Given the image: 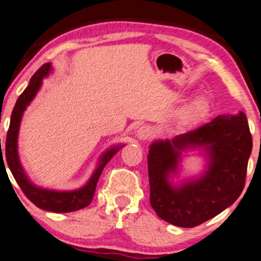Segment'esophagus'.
Returning a JSON list of instances; mask_svg holds the SVG:
<instances>
[{"label":"esophagus","instance_id":"obj_1","mask_svg":"<svg viewBox=\"0 0 261 261\" xmlns=\"http://www.w3.org/2000/svg\"><path fill=\"white\" fill-rule=\"evenodd\" d=\"M137 138L139 140H148L152 138V130L149 129V127L142 126L137 130Z\"/></svg>","mask_w":261,"mask_h":261}]
</instances>
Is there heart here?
Instances as JSON below:
<instances>
[{"label":"heart","instance_id":"1","mask_svg":"<svg viewBox=\"0 0 261 261\" xmlns=\"http://www.w3.org/2000/svg\"><path fill=\"white\" fill-rule=\"evenodd\" d=\"M206 108H207L206 100L202 99V97H200V99L195 100L194 102L190 106V108L187 109L186 114L188 118L193 119V118H195V116H198L199 114H201V113L205 111Z\"/></svg>","mask_w":261,"mask_h":261}]
</instances>
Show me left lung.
I'll return each instance as SVG.
<instances>
[{
  "mask_svg": "<svg viewBox=\"0 0 261 261\" xmlns=\"http://www.w3.org/2000/svg\"><path fill=\"white\" fill-rule=\"evenodd\" d=\"M202 148L207 169L196 179L176 188L169 176L177 171L182 150ZM252 135L243 112L219 115L212 121L173 140L149 147L150 205L158 217L179 227L201 225L234 203L244 190Z\"/></svg>",
  "mask_w": 261,
  "mask_h": 261,
  "instance_id": "left-lung-1",
  "label": "left lung"
}]
</instances>
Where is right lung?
<instances>
[{"mask_svg":"<svg viewBox=\"0 0 261 261\" xmlns=\"http://www.w3.org/2000/svg\"><path fill=\"white\" fill-rule=\"evenodd\" d=\"M51 70V63H46L33 75L30 79L29 85L27 88L23 90V93L18 96L16 105L13 109L10 118V124L8 133H7L6 139V158L7 164L10 169L11 174L15 177L18 186L21 187L22 192L24 195L32 201L34 205L39 207L41 210L49 211V212L55 213H67L79 211L84 207H87L92 202L97 180L102 173L105 166L108 164L109 160L119 152L122 146H115L113 148H109L107 152H105L100 158L99 165L94 173L90 176L88 182L84 187L79 188L75 191H53V190H44V188L37 187L32 181L28 179L25 174L23 167L21 166L20 159H18L17 152V137L18 129H20V123L23 112L27 108V106L32 102V100L35 97L36 93L39 92L41 85H42V79L47 76L49 71ZM2 152V149H1ZM1 160L3 155L1 153ZM5 165V164H3Z\"/></svg>","mask_w":261,"mask_h":261,"instance_id":"obj_1","label":"right lung"}]
</instances>
